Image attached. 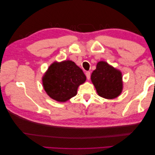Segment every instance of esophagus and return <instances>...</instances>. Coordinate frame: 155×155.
<instances>
[{"label":"esophagus","mask_w":155,"mask_h":155,"mask_svg":"<svg viewBox=\"0 0 155 155\" xmlns=\"http://www.w3.org/2000/svg\"><path fill=\"white\" fill-rule=\"evenodd\" d=\"M86 76H87V79L89 80L90 78H91V72H90L89 71H87V72H86Z\"/></svg>","instance_id":"esophagus-1"}]
</instances>
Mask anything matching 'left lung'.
Listing matches in <instances>:
<instances>
[{"label":"left lung","mask_w":155,"mask_h":155,"mask_svg":"<svg viewBox=\"0 0 155 155\" xmlns=\"http://www.w3.org/2000/svg\"><path fill=\"white\" fill-rule=\"evenodd\" d=\"M91 81L100 97L113 99L119 96L123 91V77L121 72L108 64L100 61L91 74Z\"/></svg>","instance_id":"8db88e82"}]
</instances>
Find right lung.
<instances>
[{
  "instance_id": "add662e5",
  "label": "right lung",
  "mask_w": 155,
  "mask_h": 155,
  "mask_svg": "<svg viewBox=\"0 0 155 155\" xmlns=\"http://www.w3.org/2000/svg\"><path fill=\"white\" fill-rule=\"evenodd\" d=\"M87 78L83 70L71 61L54 62L42 77L46 93L52 99L66 102L77 93Z\"/></svg>"
}]
</instances>
